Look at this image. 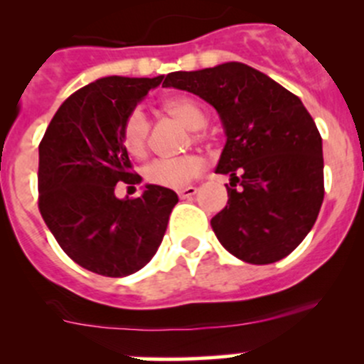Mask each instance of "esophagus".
<instances>
[{
    "label": "esophagus",
    "mask_w": 364,
    "mask_h": 364,
    "mask_svg": "<svg viewBox=\"0 0 364 364\" xmlns=\"http://www.w3.org/2000/svg\"><path fill=\"white\" fill-rule=\"evenodd\" d=\"M197 193V188L196 186H185V188L178 190V196L179 199H190V197H193Z\"/></svg>",
    "instance_id": "esophagus-1"
}]
</instances>
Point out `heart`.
I'll return each instance as SVG.
<instances>
[{"label":"heart","instance_id":"heart-1","mask_svg":"<svg viewBox=\"0 0 364 364\" xmlns=\"http://www.w3.org/2000/svg\"><path fill=\"white\" fill-rule=\"evenodd\" d=\"M161 109L185 124L186 128H192L193 141L203 142L205 135L199 128H203L208 121V112L200 102L188 95H174V97L165 98ZM149 121L139 109L132 111L124 117L123 127H121V142L128 155L135 159H144L149 151ZM204 160L199 155H183L178 159H156L144 167V179L148 185L161 186V188H181L188 185L193 178L203 172Z\"/></svg>","mask_w":364,"mask_h":364}]
</instances>
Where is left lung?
Masks as SVG:
<instances>
[{"instance_id":"left-lung-1","label":"left lung","mask_w":364,"mask_h":364,"mask_svg":"<svg viewBox=\"0 0 364 364\" xmlns=\"http://www.w3.org/2000/svg\"><path fill=\"white\" fill-rule=\"evenodd\" d=\"M164 86L209 102L225 127L216 172L230 176L229 200L211 218L223 248L250 264L287 257L324 200L322 139L310 112L294 93L243 63L172 72Z\"/></svg>"}]
</instances>
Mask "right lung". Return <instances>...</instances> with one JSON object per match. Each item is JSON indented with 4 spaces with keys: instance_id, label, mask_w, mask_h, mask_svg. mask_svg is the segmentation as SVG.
<instances>
[{
    "instance_id": "obj_1",
    "label": "right lung",
    "mask_w": 364,
    "mask_h": 364,
    "mask_svg": "<svg viewBox=\"0 0 364 364\" xmlns=\"http://www.w3.org/2000/svg\"><path fill=\"white\" fill-rule=\"evenodd\" d=\"M155 79L104 77L70 95L38 146V209L73 262L104 277L135 273L151 260L178 203L172 190L148 185L135 199L114 196L135 185L121 127Z\"/></svg>"
}]
</instances>
